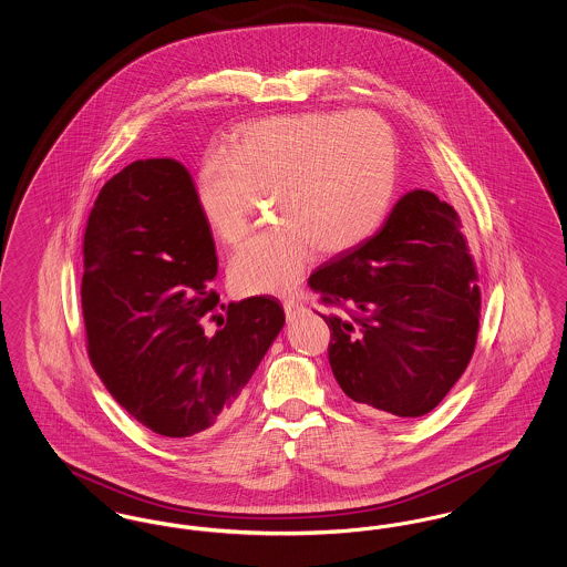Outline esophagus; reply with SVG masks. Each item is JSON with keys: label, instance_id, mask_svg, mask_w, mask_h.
<instances>
[{"label": "esophagus", "instance_id": "1", "mask_svg": "<svg viewBox=\"0 0 567 567\" xmlns=\"http://www.w3.org/2000/svg\"><path fill=\"white\" fill-rule=\"evenodd\" d=\"M282 306H285V315H287L289 321H296V319H299V317L306 312V306L299 303L296 299H285Z\"/></svg>", "mask_w": 567, "mask_h": 567}]
</instances>
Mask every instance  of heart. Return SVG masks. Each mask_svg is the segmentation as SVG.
<instances>
[{"label":"heart","mask_w":567,"mask_h":567,"mask_svg":"<svg viewBox=\"0 0 567 567\" xmlns=\"http://www.w3.org/2000/svg\"><path fill=\"white\" fill-rule=\"evenodd\" d=\"M398 148L370 112H301L244 127L227 153L202 163L197 199L218 240L248 231L259 193L280 220L236 250L229 278L240 293H289L315 261L347 252L377 231L395 190Z\"/></svg>","instance_id":"1"}]
</instances>
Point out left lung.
<instances>
[{
    "label": "left lung",
    "mask_w": 567,
    "mask_h": 567,
    "mask_svg": "<svg viewBox=\"0 0 567 567\" xmlns=\"http://www.w3.org/2000/svg\"><path fill=\"white\" fill-rule=\"evenodd\" d=\"M308 285L333 308L321 315L331 372L365 414L432 412L474 354L478 274L455 208L432 190L405 193L372 238Z\"/></svg>",
    "instance_id": "left-lung-1"
}]
</instances>
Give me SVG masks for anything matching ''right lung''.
I'll use <instances>...</instances> for the list:
<instances>
[{
    "label": "right lung",
    "instance_id": "obj_1",
    "mask_svg": "<svg viewBox=\"0 0 567 567\" xmlns=\"http://www.w3.org/2000/svg\"><path fill=\"white\" fill-rule=\"evenodd\" d=\"M82 255L86 351L110 395L165 437L227 423L285 312L276 297L223 306L208 289L215 240L187 167L140 159L112 176L91 208ZM208 320L221 324L215 337L203 331Z\"/></svg>",
    "mask_w": 567,
    "mask_h": 567
}]
</instances>
